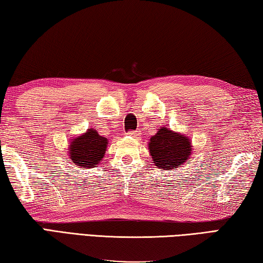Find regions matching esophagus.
I'll list each match as a JSON object with an SVG mask.
<instances>
[{
	"label": "esophagus",
	"mask_w": 263,
	"mask_h": 263,
	"mask_svg": "<svg viewBox=\"0 0 263 263\" xmlns=\"http://www.w3.org/2000/svg\"><path fill=\"white\" fill-rule=\"evenodd\" d=\"M129 135L133 137H139V136H141V130H132L130 133H129Z\"/></svg>",
	"instance_id": "1"
}]
</instances>
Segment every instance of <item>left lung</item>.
I'll return each mask as SVG.
<instances>
[{
    "instance_id": "8db88e82",
    "label": "left lung",
    "mask_w": 263,
    "mask_h": 263,
    "mask_svg": "<svg viewBox=\"0 0 263 263\" xmlns=\"http://www.w3.org/2000/svg\"><path fill=\"white\" fill-rule=\"evenodd\" d=\"M150 155L156 166L162 170L177 168L190 158L191 140L178 133L162 127L149 142Z\"/></svg>"
}]
</instances>
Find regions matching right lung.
Returning a JSON list of instances; mask_svg holds the SVG:
<instances>
[{"label": "right lung", "mask_w": 263, "mask_h": 263, "mask_svg": "<svg viewBox=\"0 0 263 263\" xmlns=\"http://www.w3.org/2000/svg\"><path fill=\"white\" fill-rule=\"evenodd\" d=\"M107 140L98 135L95 129H87L84 135L71 141L69 146V156L71 162L81 167H95L104 157Z\"/></svg>", "instance_id": "right-lung-1"}]
</instances>
